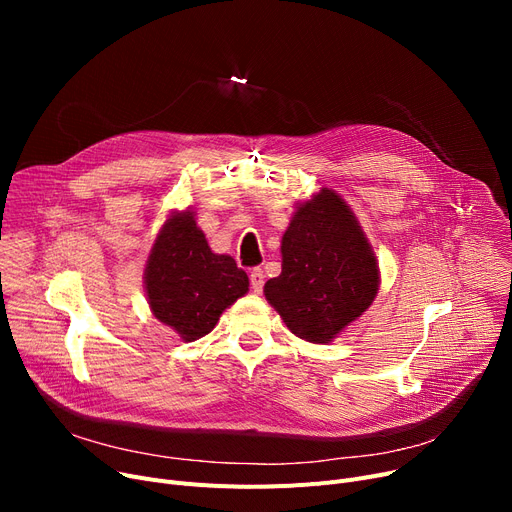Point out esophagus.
Returning <instances> with one entry per match:
<instances>
[{"label":"esophagus","mask_w":512,"mask_h":512,"mask_svg":"<svg viewBox=\"0 0 512 512\" xmlns=\"http://www.w3.org/2000/svg\"><path fill=\"white\" fill-rule=\"evenodd\" d=\"M249 278H251V286H253V290H255V292H261V290H263V284H265V276H263V270H261V267H253L251 274H249Z\"/></svg>","instance_id":"obj_1"}]
</instances>
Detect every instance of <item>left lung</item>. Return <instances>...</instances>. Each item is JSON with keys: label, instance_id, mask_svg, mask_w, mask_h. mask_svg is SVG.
<instances>
[{"label": "left lung", "instance_id": "1", "mask_svg": "<svg viewBox=\"0 0 512 512\" xmlns=\"http://www.w3.org/2000/svg\"><path fill=\"white\" fill-rule=\"evenodd\" d=\"M378 284V263L353 211L324 188L294 213L282 236V274L263 292L292 334L324 344L373 303Z\"/></svg>", "mask_w": 512, "mask_h": 512}]
</instances>
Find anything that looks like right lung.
Wrapping results in <instances>:
<instances>
[{"label": "right lung", "mask_w": 512, "mask_h": 512, "mask_svg": "<svg viewBox=\"0 0 512 512\" xmlns=\"http://www.w3.org/2000/svg\"><path fill=\"white\" fill-rule=\"evenodd\" d=\"M153 315L193 342L209 334L222 311L247 294L249 278L228 255L211 253L193 211L161 228L145 270Z\"/></svg>", "instance_id": "obj_1"}]
</instances>
